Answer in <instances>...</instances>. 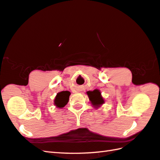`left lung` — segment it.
I'll return each instance as SVG.
<instances>
[{
	"instance_id": "obj_1",
	"label": "left lung",
	"mask_w": 160,
	"mask_h": 160,
	"mask_svg": "<svg viewBox=\"0 0 160 160\" xmlns=\"http://www.w3.org/2000/svg\"><path fill=\"white\" fill-rule=\"evenodd\" d=\"M87 96L89 101L94 108H98L105 103V101L101 95V92L98 89H94L91 92H87Z\"/></svg>"
}]
</instances>
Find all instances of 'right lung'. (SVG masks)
Instances as JSON below:
<instances>
[{
    "label": "right lung",
    "instance_id": "1",
    "mask_svg": "<svg viewBox=\"0 0 160 160\" xmlns=\"http://www.w3.org/2000/svg\"><path fill=\"white\" fill-rule=\"evenodd\" d=\"M70 95L71 92L68 91H63V92L58 93L54 100L55 107L58 108H63L68 103Z\"/></svg>",
    "mask_w": 160,
    "mask_h": 160
}]
</instances>
